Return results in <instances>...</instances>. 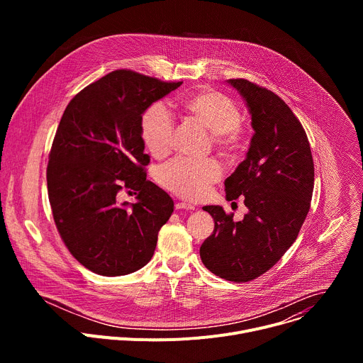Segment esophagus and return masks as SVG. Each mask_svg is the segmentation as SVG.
<instances>
[{
    "label": "esophagus",
    "instance_id": "esophagus-1",
    "mask_svg": "<svg viewBox=\"0 0 363 363\" xmlns=\"http://www.w3.org/2000/svg\"><path fill=\"white\" fill-rule=\"evenodd\" d=\"M175 208L177 210H195V206L192 203H188V202H177L175 203Z\"/></svg>",
    "mask_w": 363,
    "mask_h": 363
}]
</instances>
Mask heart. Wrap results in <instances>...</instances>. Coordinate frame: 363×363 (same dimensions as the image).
I'll list each match as a JSON object with an SVG mask.
<instances>
[{
	"mask_svg": "<svg viewBox=\"0 0 363 363\" xmlns=\"http://www.w3.org/2000/svg\"><path fill=\"white\" fill-rule=\"evenodd\" d=\"M179 108L191 119L213 133L214 143L223 152H234L242 139L241 113L235 103L214 90H199L179 101ZM174 121L164 105L150 106L142 118V138L155 158H164L174 142ZM223 171L216 161H191L178 158L161 168L158 182L172 194L196 201L208 194L220 181Z\"/></svg>",
	"mask_w": 363,
	"mask_h": 363,
	"instance_id": "b5f03b06",
	"label": "heart"
}]
</instances>
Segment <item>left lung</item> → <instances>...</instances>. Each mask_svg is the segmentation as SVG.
I'll use <instances>...</instances> for the list:
<instances>
[{"label": "left lung", "mask_w": 363, "mask_h": 363, "mask_svg": "<svg viewBox=\"0 0 363 363\" xmlns=\"http://www.w3.org/2000/svg\"><path fill=\"white\" fill-rule=\"evenodd\" d=\"M251 115L254 135L245 160L225 179L228 201L244 198L241 221L220 205L203 211L214 231L199 255L203 266L228 281L245 283L270 270L296 241L315 185V165L307 135L276 93L245 79H230Z\"/></svg>", "instance_id": "left-lung-1"}]
</instances>
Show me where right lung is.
Instances as JSON below:
<instances>
[{"label":"right lung","instance_id":"obj_1","mask_svg":"<svg viewBox=\"0 0 363 363\" xmlns=\"http://www.w3.org/2000/svg\"><path fill=\"white\" fill-rule=\"evenodd\" d=\"M182 82L115 70L67 105L48 155L47 189L59 234L76 260L100 276H125L153 255L172 198L146 179L142 115ZM137 195L118 202V192Z\"/></svg>","mask_w":363,"mask_h":363}]
</instances>
